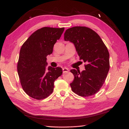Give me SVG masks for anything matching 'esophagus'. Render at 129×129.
Returning <instances> with one entry per match:
<instances>
[{
    "instance_id": "esophagus-1",
    "label": "esophagus",
    "mask_w": 129,
    "mask_h": 129,
    "mask_svg": "<svg viewBox=\"0 0 129 129\" xmlns=\"http://www.w3.org/2000/svg\"><path fill=\"white\" fill-rule=\"evenodd\" d=\"M62 71H63V73H66L69 72V70L68 69V68H62Z\"/></svg>"
}]
</instances>
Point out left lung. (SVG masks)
<instances>
[{
	"instance_id": "1",
	"label": "left lung",
	"mask_w": 129,
	"mask_h": 129,
	"mask_svg": "<svg viewBox=\"0 0 129 129\" xmlns=\"http://www.w3.org/2000/svg\"><path fill=\"white\" fill-rule=\"evenodd\" d=\"M64 40L74 44L80 60L86 63L85 70L81 72L70 70L74 76L70 84L73 91L83 97L96 94L105 82L110 68L109 53L105 44L96 33L85 26L67 29Z\"/></svg>"
}]
</instances>
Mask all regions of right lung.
Segmentation results:
<instances>
[{
	"instance_id": "right-lung-1",
	"label": "right lung",
	"mask_w": 129,
	"mask_h": 129,
	"mask_svg": "<svg viewBox=\"0 0 129 129\" xmlns=\"http://www.w3.org/2000/svg\"><path fill=\"white\" fill-rule=\"evenodd\" d=\"M64 28L44 27L33 33L20 50L17 70L24 91L35 99L42 100L53 91L55 80L61 75V68L46 66V56L53 53Z\"/></svg>"
}]
</instances>
